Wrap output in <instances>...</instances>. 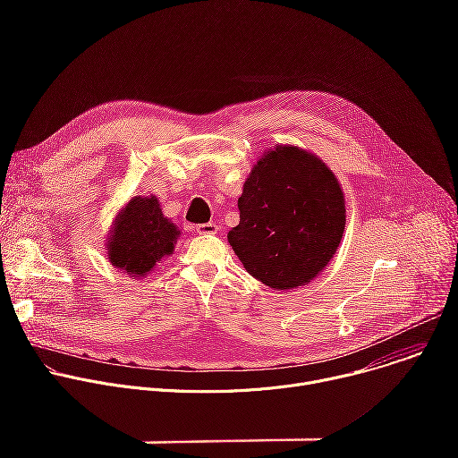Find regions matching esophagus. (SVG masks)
I'll return each mask as SVG.
<instances>
[{
	"label": "esophagus",
	"mask_w": 458,
	"mask_h": 458,
	"mask_svg": "<svg viewBox=\"0 0 458 458\" xmlns=\"http://www.w3.org/2000/svg\"><path fill=\"white\" fill-rule=\"evenodd\" d=\"M195 230H198V233H201V235H214V233H217L219 226L216 223H205V225L195 226Z\"/></svg>",
	"instance_id": "esophagus-1"
}]
</instances>
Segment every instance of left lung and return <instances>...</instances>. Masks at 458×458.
<instances>
[{"label": "left lung", "mask_w": 458, "mask_h": 458, "mask_svg": "<svg viewBox=\"0 0 458 458\" xmlns=\"http://www.w3.org/2000/svg\"><path fill=\"white\" fill-rule=\"evenodd\" d=\"M228 242L246 272L274 290L311 283L334 259L346 226L337 175L315 154L277 145L248 174Z\"/></svg>", "instance_id": "obj_1"}]
</instances>
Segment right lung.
<instances>
[{
	"instance_id": "add662e5",
	"label": "right lung",
	"mask_w": 458,
	"mask_h": 458,
	"mask_svg": "<svg viewBox=\"0 0 458 458\" xmlns=\"http://www.w3.org/2000/svg\"><path fill=\"white\" fill-rule=\"evenodd\" d=\"M179 235L177 225L163 216L156 195H136L114 219L106 259L126 276L143 279L163 257L174 253Z\"/></svg>"
}]
</instances>
